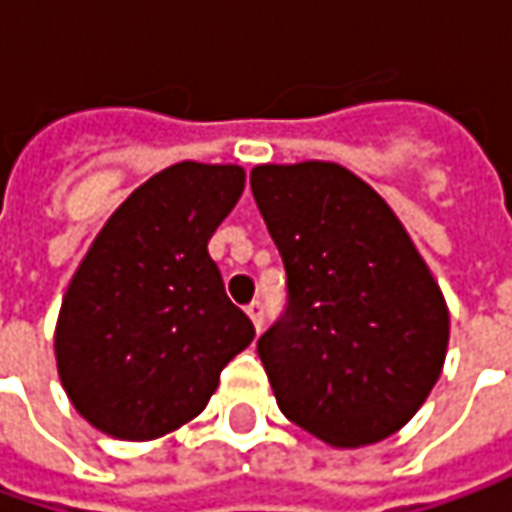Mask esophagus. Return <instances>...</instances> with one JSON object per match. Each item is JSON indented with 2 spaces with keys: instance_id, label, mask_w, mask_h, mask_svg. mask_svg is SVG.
I'll return each mask as SVG.
<instances>
[{
  "instance_id": "34e87169",
  "label": "esophagus",
  "mask_w": 512,
  "mask_h": 512,
  "mask_svg": "<svg viewBox=\"0 0 512 512\" xmlns=\"http://www.w3.org/2000/svg\"><path fill=\"white\" fill-rule=\"evenodd\" d=\"M247 316H250V322L256 325V330H262V325H265V302L253 299V302L247 305Z\"/></svg>"
}]
</instances>
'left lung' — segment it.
Instances as JSON below:
<instances>
[{
    "label": "left lung",
    "instance_id": "8db88e82",
    "mask_svg": "<svg viewBox=\"0 0 512 512\" xmlns=\"http://www.w3.org/2000/svg\"><path fill=\"white\" fill-rule=\"evenodd\" d=\"M250 187L287 273L256 342L279 410L333 447L382 442L439 379L450 316L382 196L333 162L259 165Z\"/></svg>",
    "mask_w": 512,
    "mask_h": 512
}]
</instances>
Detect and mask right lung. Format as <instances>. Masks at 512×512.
<instances>
[{"label":"right lung","instance_id":"right-lung-1","mask_svg":"<svg viewBox=\"0 0 512 512\" xmlns=\"http://www.w3.org/2000/svg\"><path fill=\"white\" fill-rule=\"evenodd\" d=\"M242 190L239 165L179 162L136 187L93 239L62 299L56 367L96 430L148 442L182 427L253 342L207 253Z\"/></svg>","mask_w":512,"mask_h":512}]
</instances>
